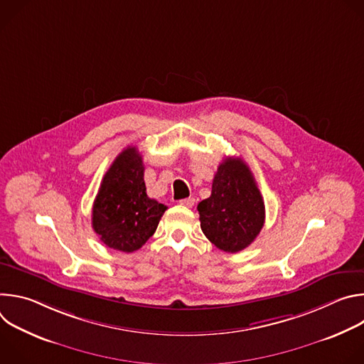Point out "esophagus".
<instances>
[{"label": "esophagus", "instance_id": "obj_1", "mask_svg": "<svg viewBox=\"0 0 364 364\" xmlns=\"http://www.w3.org/2000/svg\"><path fill=\"white\" fill-rule=\"evenodd\" d=\"M181 205H186V207H193L194 204V198L193 197H188V198H183L178 201Z\"/></svg>", "mask_w": 364, "mask_h": 364}]
</instances>
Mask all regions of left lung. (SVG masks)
Instances as JSON below:
<instances>
[{
	"label": "left lung",
	"mask_w": 364,
	"mask_h": 364,
	"mask_svg": "<svg viewBox=\"0 0 364 364\" xmlns=\"http://www.w3.org/2000/svg\"><path fill=\"white\" fill-rule=\"evenodd\" d=\"M200 226L216 247L236 253L247 247L265 223V204L242 159L228 157L213 178L212 196L198 203Z\"/></svg>",
	"instance_id": "left-lung-1"
}]
</instances>
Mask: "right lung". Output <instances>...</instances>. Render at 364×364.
<instances>
[{
    "instance_id": "1",
    "label": "right lung",
    "mask_w": 364,
    "mask_h": 364,
    "mask_svg": "<svg viewBox=\"0 0 364 364\" xmlns=\"http://www.w3.org/2000/svg\"><path fill=\"white\" fill-rule=\"evenodd\" d=\"M167 205L146 196L136 146L125 148L103 176L92 209V228L108 247L138 250L157 230Z\"/></svg>"
}]
</instances>
